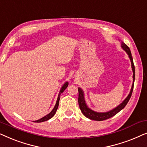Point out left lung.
Wrapping results in <instances>:
<instances>
[{
  "label": "left lung",
  "mask_w": 147,
  "mask_h": 147,
  "mask_svg": "<svg viewBox=\"0 0 147 147\" xmlns=\"http://www.w3.org/2000/svg\"><path fill=\"white\" fill-rule=\"evenodd\" d=\"M122 47L123 48L124 50H125L126 53H128V56H129L130 61H131V64H132V71H133V84H132V88H131V90H130L129 95L127 96V98L124 100V102H122L121 104H120L118 107L114 108V109H113L112 110H110V112H104V113H99V112H94L93 110H90V108H88L87 107V106H86V104L85 100H84L83 92H82V90L79 88H78V92H79V95H78V104H79L80 108L84 115L86 117L90 118V119L97 120V121H102V120L108 119V118L112 117V116L116 115L118 112H119L120 110H122L124 107H125L128 101H129L130 97H131L132 91H133V88H134V78H135V69H134L133 59H132V56L131 52H130V48L128 47L125 43H123V42L122 43Z\"/></svg>",
  "instance_id": "left-lung-1"
}]
</instances>
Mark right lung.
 Returning <instances> with one entry per match:
<instances>
[{
    "label": "right lung",
    "mask_w": 147,
    "mask_h": 147,
    "mask_svg": "<svg viewBox=\"0 0 147 147\" xmlns=\"http://www.w3.org/2000/svg\"><path fill=\"white\" fill-rule=\"evenodd\" d=\"M67 86H68V83H67V82H66V83L63 86V87L61 88V90H60V92H59V95H58L57 102H56V104H55V107H54V108L53 109V110H52V111L50 112L49 114H47V116H44L43 118H41V119H39V120H36V121H34V122H44V121H47V120H49L50 118H51L54 115H55V112H56V111H57V108H58V106H59V99H60V95H61V93H63V92L66 89V88L67 87Z\"/></svg>",
    "instance_id": "1"
}]
</instances>
